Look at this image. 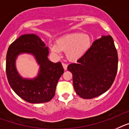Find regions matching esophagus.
Here are the masks:
<instances>
[{
	"label": "esophagus",
	"instance_id": "obj_1",
	"mask_svg": "<svg viewBox=\"0 0 129 129\" xmlns=\"http://www.w3.org/2000/svg\"><path fill=\"white\" fill-rule=\"evenodd\" d=\"M62 66H63V69H64V70H66V69H67V68H68V65L65 63H62Z\"/></svg>",
	"mask_w": 129,
	"mask_h": 129
}]
</instances>
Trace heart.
Masks as SVG:
<instances>
[{"label":"heart","mask_w":129,"mask_h":129,"mask_svg":"<svg viewBox=\"0 0 129 129\" xmlns=\"http://www.w3.org/2000/svg\"><path fill=\"white\" fill-rule=\"evenodd\" d=\"M91 45V38L88 34L75 32L59 38L56 45L51 46V51L60 55L61 51L66 52L69 61H75L84 55Z\"/></svg>","instance_id":"b5f03b06"}]
</instances>
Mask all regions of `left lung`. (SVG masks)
I'll list each match as a JSON object with an SVG mask.
<instances>
[{
	"instance_id": "left-lung-1",
	"label": "left lung",
	"mask_w": 129,
	"mask_h": 129,
	"mask_svg": "<svg viewBox=\"0 0 129 129\" xmlns=\"http://www.w3.org/2000/svg\"><path fill=\"white\" fill-rule=\"evenodd\" d=\"M118 57L110 36H102L92 43L77 63L69 64L74 89L83 99H92L106 92L114 82Z\"/></svg>"
}]
</instances>
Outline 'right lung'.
Returning a JSON list of instances; mask_svg holds the SVG:
<instances>
[{
    "label": "right lung",
    "mask_w": 129,
    "mask_h": 129,
    "mask_svg": "<svg viewBox=\"0 0 129 129\" xmlns=\"http://www.w3.org/2000/svg\"><path fill=\"white\" fill-rule=\"evenodd\" d=\"M29 53L35 56L40 68L38 75L34 79H25L19 75L15 68L17 56ZM49 48L38 36L24 34L10 45L6 54V71L11 88L18 96L30 103H43L54 96L60 77L63 73L61 62L49 60Z\"/></svg>",
    "instance_id": "obj_1"
}]
</instances>
